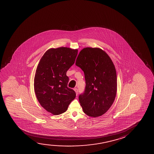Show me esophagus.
I'll return each mask as SVG.
<instances>
[{"label": "esophagus", "instance_id": "obj_1", "mask_svg": "<svg viewBox=\"0 0 154 154\" xmlns=\"http://www.w3.org/2000/svg\"><path fill=\"white\" fill-rule=\"evenodd\" d=\"M74 91L76 92V95H78V89H77L76 88H75L74 89Z\"/></svg>", "mask_w": 154, "mask_h": 154}]
</instances>
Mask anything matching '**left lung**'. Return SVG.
I'll use <instances>...</instances> for the list:
<instances>
[{"instance_id":"left-lung-1","label":"left lung","mask_w":154,"mask_h":154,"mask_svg":"<svg viewBox=\"0 0 154 154\" xmlns=\"http://www.w3.org/2000/svg\"><path fill=\"white\" fill-rule=\"evenodd\" d=\"M75 64L83 70L86 80L85 93L79 96L83 112L92 117L102 116L112 106L117 94L113 62L101 49L86 47L79 52Z\"/></svg>"}]
</instances>
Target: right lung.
Wrapping results in <instances>:
<instances>
[{
  "mask_svg": "<svg viewBox=\"0 0 154 154\" xmlns=\"http://www.w3.org/2000/svg\"><path fill=\"white\" fill-rule=\"evenodd\" d=\"M78 49L50 48L40 59L34 77V91L40 105L54 115L63 114L76 97L67 87L66 72L74 63Z\"/></svg>",
  "mask_w": 154,
  "mask_h": 154,
  "instance_id": "obj_1",
  "label": "right lung"
}]
</instances>
